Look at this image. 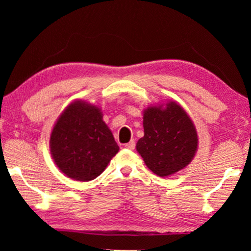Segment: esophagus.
I'll return each instance as SVG.
<instances>
[{
  "mask_svg": "<svg viewBox=\"0 0 251 251\" xmlns=\"http://www.w3.org/2000/svg\"><path fill=\"white\" fill-rule=\"evenodd\" d=\"M125 147L127 148V150H130V151H133L134 148H135V141H130L129 143L125 144Z\"/></svg>",
  "mask_w": 251,
  "mask_h": 251,
  "instance_id": "34e87169",
  "label": "esophagus"
}]
</instances>
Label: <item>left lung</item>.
<instances>
[{
	"instance_id": "1",
	"label": "left lung",
	"mask_w": 251,
	"mask_h": 251,
	"mask_svg": "<svg viewBox=\"0 0 251 251\" xmlns=\"http://www.w3.org/2000/svg\"><path fill=\"white\" fill-rule=\"evenodd\" d=\"M144 136L136 151L159 177L184 169L198 150V135L192 118L175 100L151 105L143 113Z\"/></svg>"
}]
</instances>
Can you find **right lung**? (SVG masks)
<instances>
[{"label":"right lung","mask_w":251,"mask_h":251,"mask_svg":"<svg viewBox=\"0 0 251 251\" xmlns=\"http://www.w3.org/2000/svg\"><path fill=\"white\" fill-rule=\"evenodd\" d=\"M50 150L55 165L64 175L90 181L105 171L120 147L99 106L76 100L55 122Z\"/></svg>","instance_id":"obj_1"}]
</instances>
